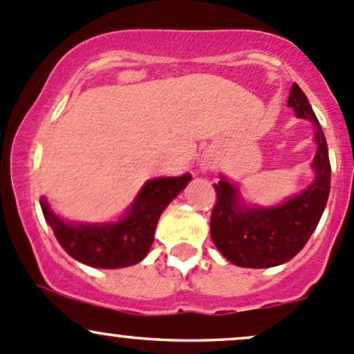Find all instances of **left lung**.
Instances as JSON below:
<instances>
[{
	"label": "left lung",
	"mask_w": 354,
	"mask_h": 354,
	"mask_svg": "<svg viewBox=\"0 0 354 354\" xmlns=\"http://www.w3.org/2000/svg\"><path fill=\"white\" fill-rule=\"evenodd\" d=\"M288 105L301 119L315 124V180L301 194L271 209L242 206L236 187L227 180L214 184L216 201L211 211V239L221 254L240 268H271L297 256L315 230L330 191V162L324 131L307 97L293 83Z\"/></svg>",
	"instance_id": "8db88e82"
}]
</instances>
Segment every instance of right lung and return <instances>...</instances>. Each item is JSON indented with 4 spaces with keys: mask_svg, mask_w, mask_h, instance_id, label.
<instances>
[{
    "mask_svg": "<svg viewBox=\"0 0 354 354\" xmlns=\"http://www.w3.org/2000/svg\"><path fill=\"white\" fill-rule=\"evenodd\" d=\"M191 176L163 177L147 182L131 206L129 214L114 225H73L61 221L41 201L44 218L57 242L76 261L93 268H126L148 254L162 211L187 185Z\"/></svg>",
    "mask_w": 354,
    "mask_h": 354,
    "instance_id": "add662e5",
    "label": "right lung"
}]
</instances>
